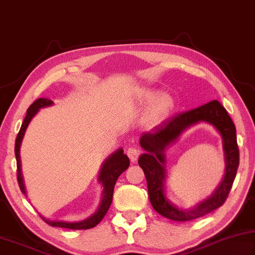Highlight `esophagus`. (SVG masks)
<instances>
[{
  "mask_svg": "<svg viewBox=\"0 0 255 255\" xmlns=\"http://www.w3.org/2000/svg\"><path fill=\"white\" fill-rule=\"evenodd\" d=\"M127 154L128 155V158L132 162H135L137 158H139V154H140V150L135 148V146H131V148H128L127 150Z\"/></svg>",
  "mask_w": 255,
  "mask_h": 255,
  "instance_id": "34e87169",
  "label": "esophagus"
}]
</instances>
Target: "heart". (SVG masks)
I'll return each mask as SVG.
<instances>
[{"mask_svg":"<svg viewBox=\"0 0 255 255\" xmlns=\"http://www.w3.org/2000/svg\"><path fill=\"white\" fill-rule=\"evenodd\" d=\"M157 95L158 93L151 91V89H142L140 93V102L142 104L149 105L151 102L153 103L150 106L148 114V122L150 124H157L160 122L164 116H167L173 106V101L170 95L161 94L158 97Z\"/></svg>","mask_w":255,"mask_h":255,"instance_id":"b5f03b06","label":"heart"}]
</instances>
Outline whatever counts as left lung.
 I'll return each mask as SVG.
<instances>
[{"instance_id": "left-lung-1", "label": "left lung", "mask_w": 255, "mask_h": 255, "mask_svg": "<svg viewBox=\"0 0 255 255\" xmlns=\"http://www.w3.org/2000/svg\"><path fill=\"white\" fill-rule=\"evenodd\" d=\"M212 124L221 133L226 153V176L219 188L207 200L190 210H181L170 203L164 195L163 182L165 179L164 150L191 125L199 122ZM140 144L145 153L139 158L148 184L150 203L160 215L177 222L193 221L221 207L229 196L240 163V152L236 142V130L229 113L218 101L173 116L158 125L152 131L143 133Z\"/></svg>"}]
</instances>
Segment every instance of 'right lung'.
<instances>
[{"label":"right lung","mask_w":255,"mask_h":255,"mask_svg":"<svg viewBox=\"0 0 255 255\" xmlns=\"http://www.w3.org/2000/svg\"><path fill=\"white\" fill-rule=\"evenodd\" d=\"M53 104L51 100H48V98H38L37 101H34L32 104L26 111V115L24 118L23 123L21 125V128L19 133H17V136L15 139V158H16V177H17V184L21 191L25 194V188L23 185V179H22V173H21V161H20V145L22 139H23L25 128H28L31 119L38 113V111L42 107L50 106ZM130 166V160H128V155L123 153V149H119L115 151L113 154H111L109 158H107L104 164L102 166L100 177H98V180L102 182L103 187V197L100 207H98L97 212L94 214L87 220L83 222H76V223H67V222H57V221H49L46 218L42 217V220L47 223L48 225L53 226V227H64V229H70V230H88L92 229V227H95L98 223H100L103 217L106 215L107 211L112 204V199H113V191H114V186L115 182L118 180L121 173L127 170V169Z\"/></svg>","instance_id":"obj_1"}]
</instances>
